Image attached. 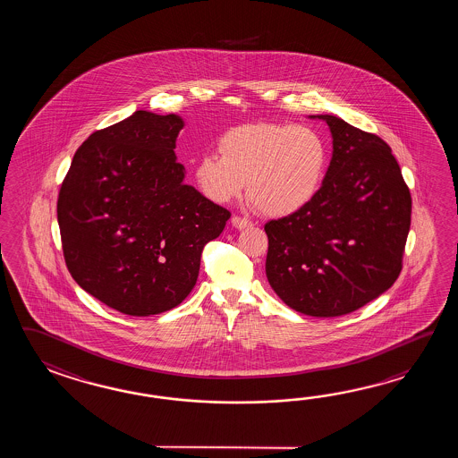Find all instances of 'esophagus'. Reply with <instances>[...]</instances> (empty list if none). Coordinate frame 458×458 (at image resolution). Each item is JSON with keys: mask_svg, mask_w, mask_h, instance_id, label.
<instances>
[{"mask_svg": "<svg viewBox=\"0 0 458 458\" xmlns=\"http://www.w3.org/2000/svg\"><path fill=\"white\" fill-rule=\"evenodd\" d=\"M231 223H233L235 229H245V227H250V225H253L252 221H249V219H245V217H241V216H233Z\"/></svg>", "mask_w": 458, "mask_h": 458, "instance_id": "obj_1", "label": "esophagus"}]
</instances>
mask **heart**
I'll return each mask as SVG.
<instances>
[{
    "mask_svg": "<svg viewBox=\"0 0 458 458\" xmlns=\"http://www.w3.org/2000/svg\"><path fill=\"white\" fill-rule=\"evenodd\" d=\"M219 154L205 152L193 165L199 191L215 203L249 198L265 215H296L321 191L329 168V144L304 124L257 123L235 126L219 139Z\"/></svg>",
    "mask_w": 458,
    "mask_h": 458,
    "instance_id": "b5f03b06",
    "label": "heart"
}]
</instances>
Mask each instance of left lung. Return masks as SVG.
Listing matches in <instances>:
<instances>
[{
  "label": "left lung",
  "instance_id": "obj_1",
  "mask_svg": "<svg viewBox=\"0 0 458 458\" xmlns=\"http://www.w3.org/2000/svg\"><path fill=\"white\" fill-rule=\"evenodd\" d=\"M332 158L321 191L265 225L267 278L282 301L314 318L357 311L403 268L411 193L388 144L331 114Z\"/></svg>",
  "mask_w": 458,
  "mask_h": 458
}]
</instances>
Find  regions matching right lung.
Instances as JSON below:
<instances>
[{
	"label": "right lung",
	"mask_w": 458,
	"mask_h": 458,
	"mask_svg": "<svg viewBox=\"0 0 458 458\" xmlns=\"http://www.w3.org/2000/svg\"><path fill=\"white\" fill-rule=\"evenodd\" d=\"M183 119L139 109L78 147L57 201L73 280L129 316L170 311L198 280L206 243L231 213L185 185Z\"/></svg>",
	"instance_id": "add662e5"
}]
</instances>
